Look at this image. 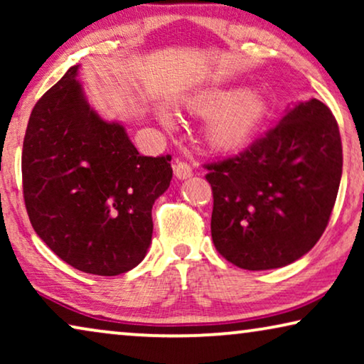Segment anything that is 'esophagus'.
Listing matches in <instances>:
<instances>
[{"mask_svg": "<svg viewBox=\"0 0 364 364\" xmlns=\"http://www.w3.org/2000/svg\"><path fill=\"white\" fill-rule=\"evenodd\" d=\"M173 176H176L178 181L188 178L192 176V167L188 166L187 162H176L173 164Z\"/></svg>", "mask_w": 364, "mask_h": 364, "instance_id": "34e87169", "label": "esophagus"}]
</instances>
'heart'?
I'll return each instance as SVG.
<instances>
[{"mask_svg": "<svg viewBox=\"0 0 364 364\" xmlns=\"http://www.w3.org/2000/svg\"><path fill=\"white\" fill-rule=\"evenodd\" d=\"M186 106L196 116L210 117L205 137L208 146L218 152H232L245 147L265 124L270 102L260 89L242 86L207 89L188 97ZM157 117L166 129H172V114L159 109Z\"/></svg>", "mask_w": 364, "mask_h": 364, "instance_id": "heart-1", "label": "heart"}]
</instances>
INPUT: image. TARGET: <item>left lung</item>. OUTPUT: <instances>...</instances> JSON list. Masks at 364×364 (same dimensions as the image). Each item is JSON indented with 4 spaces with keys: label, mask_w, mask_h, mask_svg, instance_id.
Wrapping results in <instances>:
<instances>
[{
    "label": "left lung",
    "mask_w": 364,
    "mask_h": 364,
    "mask_svg": "<svg viewBox=\"0 0 364 364\" xmlns=\"http://www.w3.org/2000/svg\"><path fill=\"white\" fill-rule=\"evenodd\" d=\"M212 240L243 270L287 267L315 247L340 188L341 137L318 99L287 107L245 151L207 164Z\"/></svg>",
    "instance_id": "1"
}]
</instances>
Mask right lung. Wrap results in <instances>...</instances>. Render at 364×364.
<instances>
[{
	"label": "right lung",
	"mask_w": 364,
	"mask_h": 364,
	"mask_svg": "<svg viewBox=\"0 0 364 364\" xmlns=\"http://www.w3.org/2000/svg\"><path fill=\"white\" fill-rule=\"evenodd\" d=\"M81 64L39 99L23 142V193L39 238L69 265L114 277L144 260L152 205L172 181L167 157L137 152L126 127L91 107Z\"/></svg>",
	"instance_id": "right-lung-1"
}]
</instances>
